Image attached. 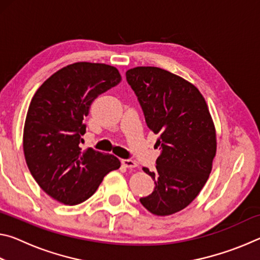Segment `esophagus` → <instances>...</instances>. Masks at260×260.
Listing matches in <instances>:
<instances>
[{
	"mask_svg": "<svg viewBox=\"0 0 260 260\" xmlns=\"http://www.w3.org/2000/svg\"><path fill=\"white\" fill-rule=\"evenodd\" d=\"M121 164L126 167H128V169H134V167L138 166V164L132 159H121Z\"/></svg>",
	"mask_w": 260,
	"mask_h": 260,
	"instance_id": "obj_1",
	"label": "esophagus"
}]
</instances>
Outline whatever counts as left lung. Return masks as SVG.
Returning <instances> with one entry per match:
<instances>
[{"label": "left lung", "mask_w": 260, "mask_h": 260, "mask_svg": "<svg viewBox=\"0 0 260 260\" xmlns=\"http://www.w3.org/2000/svg\"><path fill=\"white\" fill-rule=\"evenodd\" d=\"M147 126L159 135L156 171H143L155 189L141 204L156 215L179 212L196 199L212 170L217 150L208 105L197 88L166 70L139 67L126 72Z\"/></svg>", "instance_id": "left-lung-1"}]
</instances>
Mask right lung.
Instances as JSON below:
<instances>
[{"label": "right lung", "instance_id": "1", "mask_svg": "<svg viewBox=\"0 0 260 260\" xmlns=\"http://www.w3.org/2000/svg\"><path fill=\"white\" fill-rule=\"evenodd\" d=\"M120 80L116 68L79 61L48 78L30 101L24 127L26 164L42 190L60 203L85 202L105 175L120 167L117 157L80 148L91 102Z\"/></svg>", "mask_w": 260, "mask_h": 260}]
</instances>
